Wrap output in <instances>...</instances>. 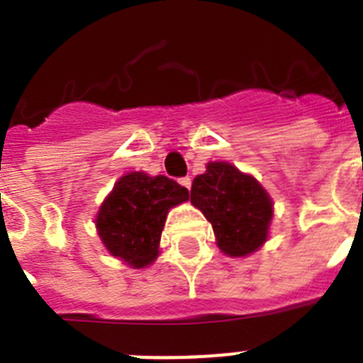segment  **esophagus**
<instances>
[{"mask_svg": "<svg viewBox=\"0 0 363 363\" xmlns=\"http://www.w3.org/2000/svg\"><path fill=\"white\" fill-rule=\"evenodd\" d=\"M179 184L184 185L185 189H191L192 182H191V178H189V176H185V178H182V179H179Z\"/></svg>", "mask_w": 363, "mask_h": 363, "instance_id": "1", "label": "esophagus"}]
</instances>
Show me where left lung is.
Here are the masks:
<instances>
[{
	"label": "left lung",
	"mask_w": 363,
	"mask_h": 363,
	"mask_svg": "<svg viewBox=\"0 0 363 363\" xmlns=\"http://www.w3.org/2000/svg\"><path fill=\"white\" fill-rule=\"evenodd\" d=\"M191 203L211 221L218 247L225 255H251L267 240L271 196L258 179L230 163H207V171L192 182Z\"/></svg>",
	"instance_id": "obj_1"
}]
</instances>
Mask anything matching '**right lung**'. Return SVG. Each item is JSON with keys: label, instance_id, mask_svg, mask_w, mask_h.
<instances>
[{"label": "right lung", "instance_id": "1", "mask_svg": "<svg viewBox=\"0 0 363 363\" xmlns=\"http://www.w3.org/2000/svg\"><path fill=\"white\" fill-rule=\"evenodd\" d=\"M189 200V191L167 176L129 172L114 184L96 216L99 238L112 256L134 269L158 258L169 209Z\"/></svg>", "mask_w": 363, "mask_h": 363}]
</instances>
